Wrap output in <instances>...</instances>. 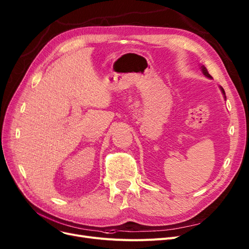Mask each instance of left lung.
Listing matches in <instances>:
<instances>
[{"instance_id":"left-lung-1","label":"left lung","mask_w":249,"mask_h":249,"mask_svg":"<svg viewBox=\"0 0 249 249\" xmlns=\"http://www.w3.org/2000/svg\"><path fill=\"white\" fill-rule=\"evenodd\" d=\"M201 71H202V72L204 73V75H206V76H207V77H209V78H210V77H211L210 73H209V72H208L207 69H206V68L204 67V65H202V67H201ZM220 89H221V91H222V93H223V95H225V91H224L223 88H221V87H220Z\"/></svg>"}]
</instances>
